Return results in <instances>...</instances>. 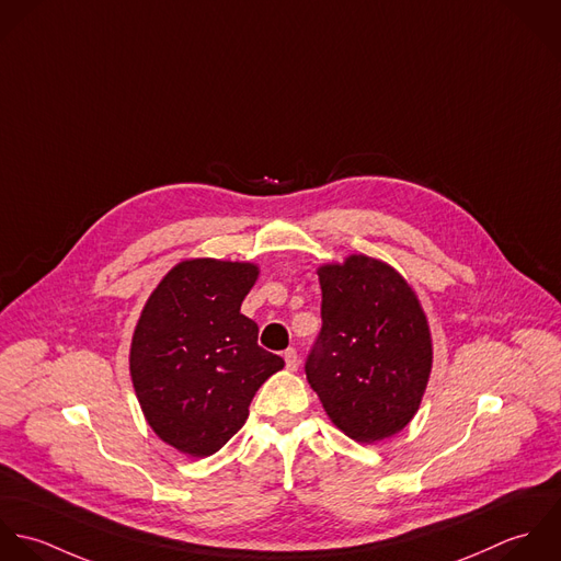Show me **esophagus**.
Returning a JSON list of instances; mask_svg holds the SVG:
<instances>
[{"instance_id": "1", "label": "esophagus", "mask_w": 561, "mask_h": 561, "mask_svg": "<svg viewBox=\"0 0 561 561\" xmlns=\"http://www.w3.org/2000/svg\"><path fill=\"white\" fill-rule=\"evenodd\" d=\"M284 359H286V368L288 370H297L299 368V355L295 348H286L284 351Z\"/></svg>"}]
</instances>
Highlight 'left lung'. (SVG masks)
Masks as SVG:
<instances>
[{"label":"left lung","mask_w":561,"mask_h":561,"mask_svg":"<svg viewBox=\"0 0 561 561\" xmlns=\"http://www.w3.org/2000/svg\"><path fill=\"white\" fill-rule=\"evenodd\" d=\"M321 319L306 375L328 416L357 443L399 434L419 412L434 348L412 286L381 260L355 253L319 268Z\"/></svg>","instance_id":"1"}]
</instances>
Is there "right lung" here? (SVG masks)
Segmentation results:
<instances>
[{"instance_id": "1", "label": "right lung", "mask_w": 561, "mask_h": 561, "mask_svg": "<svg viewBox=\"0 0 561 561\" xmlns=\"http://www.w3.org/2000/svg\"><path fill=\"white\" fill-rule=\"evenodd\" d=\"M260 268L195 257L175 264L149 295L129 348L140 410L160 440L208 457L244 425L257 388L284 359L257 344L240 314Z\"/></svg>"}]
</instances>
